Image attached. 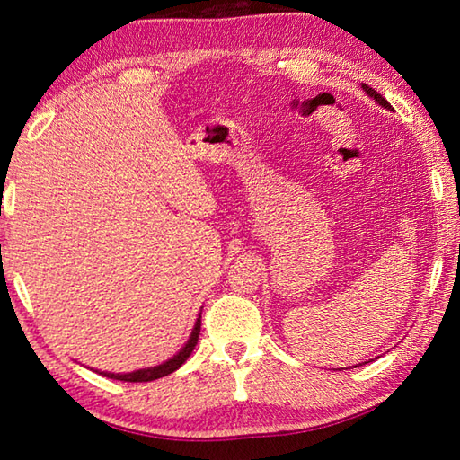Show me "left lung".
Wrapping results in <instances>:
<instances>
[{
    "mask_svg": "<svg viewBox=\"0 0 460 460\" xmlns=\"http://www.w3.org/2000/svg\"><path fill=\"white\" fill-rule=\"evenodd\" d=\"M363 89H365V93H367V95H369V97H373V99H376L379 105H384V107H387V109H392V105H389V103H387V99H384V97H381V95H379V93H377L376 89H371V87H369V84H363Z\"/></svg>",
    "mask_w": 460,
    "mask_h": 460,
    "instance_id": "obj_1",
    "label": "left lung"
}]
</instances>
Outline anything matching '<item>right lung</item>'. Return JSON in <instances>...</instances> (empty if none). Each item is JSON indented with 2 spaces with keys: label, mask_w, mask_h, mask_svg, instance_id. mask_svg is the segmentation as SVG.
<instances>
[{
  "label": "right lung",
  "mask_w": 460,
  "mask_h": 460,
  "mask_svg": "<svg viewBox=\"0 0 460 460\" xmlns=\"http://www.w3.org/2000/svg\"><path fill=\"white\" fill-rule=\"evenodd\" d=\"M199 334H200V318L197 321V324H194L189 342H186V345L182 347V351L176 353L172 359H168L166 363L158 365V367L139 369V371H134V373H123V376H119V373H103V376L111 377V379H119V381H134V384H142V381H154V379L164 377V376H168V373L176 371L186 359H189L192 349L197 347V342H199Z\"/></svg>",
  "instance_id": "right-lung-1"
}]
</instances>
